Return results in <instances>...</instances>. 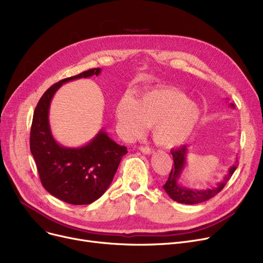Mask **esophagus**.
<instances>
[{"mask_svg":"<svg viewBox=\"0 0 263 263\" xmlns=\"http://www.w3.org/2000/svg\"><path fill=\"white\" fill-rule=\"evenodd\" d=\"M140 151H141L143 154H145V155H149V154H152V153L154 152L153 148L148 147V146H141V147H140Z\"/></svg>","mask_w":263,"mask_h":263,"instance_id":"1","label":"esophagus"}]
</instances>
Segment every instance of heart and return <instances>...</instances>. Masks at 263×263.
<instances>
[{"mask_svg":"<svg viewBox=\"0 0 263 263\" xmlns=\"http://www.w3.org/2000/svg\"><path fill=\"white\" fill-rule=\"evenodd\" d=\"M199 118L198 107L184 94L173 90L148 92L138 102L123 98L117 107L119 132L124 139H133L153 125L154 141L167 147L187 140Z\"/></svg>","mask_w":263,"mask_h":263,"instance_id":"1","label":"heart"}]
</instances>
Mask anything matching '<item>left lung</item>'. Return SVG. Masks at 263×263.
Returning <instances> with one entry per match:
<instances>
[{
    "label": "left lung",
    "instance_id": "1",
    "mask_svg": "<svg viewBox=\"0 0 263 263\" xmlns=\"http://www.w3.org/2000/svg\"><path fill=\"white\" fill-rule=\"evenodd\" d=\"M231 108H234L233 104H230ZM187 153H189V146L183 145L179 148L171 149V154L173 157V168L169 174V178L166 184L162 186L165 192L169 195V197L174 201L185 203V204H197L201 203L206 200L211 199L217 195L223 187L227 184L229 179L233 174V172L237 168V159H235V164L231 166L228 170V173L224 176L223 180L219 182L215 187L205 190H193L189 187L183 186L179 181L182 179L183 171L187 165Z\"/></svg>",
    "mask_w": 263,
    "mask_h": 263
}]
</instances>
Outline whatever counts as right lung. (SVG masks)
Masks as SVG:
<instances>
[{
    "label": "right lung",
    "instance_id": "1",
    "mask_svg": "<svg viewBox=\"0 0 263 263\" xmlns=\"http://www.w3.org/2000/svg\"><path fill=\"white\" fill-rule=\"evenodd\" d=\"M92 68L61 80L44 93L37 104L31 127L30 148L45 190L66 203L90 204L108 190L126 146L112 140L102 128L94 138L79 147L60 144L49 123V109L55 92L66 82L98 76Z\"/></svg>",
    "mask_w": 263,
    "mask_h": 263
}]
</instances>
